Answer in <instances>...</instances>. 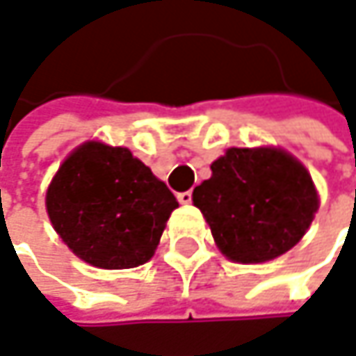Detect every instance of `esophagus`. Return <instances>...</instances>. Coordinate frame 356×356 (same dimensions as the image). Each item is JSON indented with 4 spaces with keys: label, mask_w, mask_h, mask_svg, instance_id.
Masks as SVG:
<instances>
[{
    "label": "esophagus",
    "mask_w": 356,
    "mask_h": 356,
    "mask_svg": "<svg viewBox=\"0 0 356 356\" xmlns=\"http://www.w3.org/2000/svg\"><path fill=\"white\" fill-rule=\"evenodd\" d=\"M191 191H183V193H179L177 195V200H179V204H183V206H187V204H191Z\"/></svg>",
    "instance_id": "obj_1"
}]
</instances>
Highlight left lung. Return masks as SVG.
I'll use <instances>...</instances> for the list:
<instances>
[{"instance_id": "8db88e82", "label": "left lung", "mask_w": 356, "mask_h": 356, "mask_svg": "<svg viewBox=\"0 0 356 356\" xmlns=\"http://www.w3.org/2000/svg\"><path fill=\"white\" fill-rule=\"evenodd\" d=\"M224 257L265 263L302 241L318 211L306 167L281 148H228L193 189Z\"/></svg>"}]
</instances>
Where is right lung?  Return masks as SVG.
<instances>
[{"mask_svg": "<svg viewBox=\"0 0 356 356\" xmlns=\"http://www.w3.org/2000/svg\"><path fill=\"white\" fill-rule=\"evenodd\" d=\"M175 208L169 187L128 148L95 140L65 159L47 191L56 234L99 269H132L150 261Z\"/></svg>", "mask_w": 356, "mask_h": 356, "instance_id": "right-lung-1", "label": "right lung"}]
</instances>
